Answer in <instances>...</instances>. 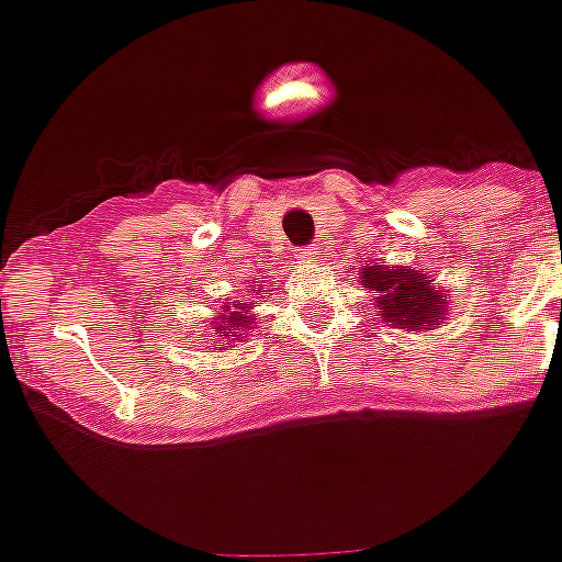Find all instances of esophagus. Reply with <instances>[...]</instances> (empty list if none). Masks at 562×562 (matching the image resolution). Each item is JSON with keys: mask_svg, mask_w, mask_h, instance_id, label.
I'll list each match as a JSON object with an SVG mask.
<instances>
[{"mask_svg": "<svg viewBox=\"0 0 562 562\" xmlns=\"http://www.w3.org/2000/svg\"><path fill=\"white\" fill-rule=\"evenodd\" d=\"M316 248L314 246H308V248H300V251H296V257H300V262H316L319 260V257H316Z\"/></svg>", "mask_w": 562, "mask_h": 562, "instance_id": "obj_1", "label": "esophagus"}]
</instances>
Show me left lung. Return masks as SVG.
Segmentation results:
<instances>
[{"instance_id":"left-lung-1","label":"left lung","mask_w":562,"mask_h":562,"mask_svg":"<svg viewBox=\"0 0 562 562\" xmlns=\"http://www.w3.org/2000/svg\"><path fill=\"white\" fill-rule=\"evenodd\" d=\"M359 280L375 296L379 319L407 330H432L447 314V300L427 274L409 266H364Z\"/></svg>"}]
</instances>
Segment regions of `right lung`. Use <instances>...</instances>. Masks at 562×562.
Returning <instances> with one entry per match:
<instances>
[{
	"label": "right lung",
	"instance_id": "1",
	"mask_svg": "<svg viewBox=\"0 0 562 562\" xmlns=\"http://www.w3.org/2000/svg\"><path fill=\"white\" fill-rule=\"evenodd\" d=\"M217 319H221V325H217V334H221V345L223 348H232V345H228V341H232V336L234 339H243V330H248L254 325V319H251V305H248V302H237V305H223V316H217ZM214 348V345H212Z\"/></svg>",
	"mask_w": 562,
	"mask_h": 562
}]
</instances>
